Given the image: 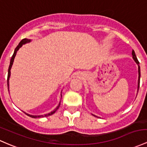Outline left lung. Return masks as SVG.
Returning a JSON list of instances; mask_svg holds the SVG:
<instances>
[{
	"label": "left lung",
	"instance_id": "left-lung-1",
	"mask_svg": "<svg viewBox=\"0 0 147 147\" xmlns=\"http://www.w3.org/2000/svg\"><path fill=\"white\" fill-rule=\"evenodd\" d=\"M132 56H133V60L135 61V63H136L138 65V75H139V76H138V90H139V88H140V67L139 65L140 63H139V61H138V59H137V56H136V55H135V51H134L133 49V51H132ZM93 116L96 117V115H93Z\"/></svg>",
	"mask_w": 147,
	"mask_h": 147
}]
</instances>
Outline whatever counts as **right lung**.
<instances>
[{
    "label": "right lung",
    "instance_id": "right-lung-1",
    "mask_svg": "<svg viewBox=\"0 0 147 147\" xmlns=\"http://www.w3.org/2000/svg\"><path fill=\"white\" fill-rule=\"evenodd\" d=\"M31 41V40H29V39H27V38H24L22 40V41L19 42V44L17 45V47L15 48V49H14V54L13 55H12V58H11L10 59V63H9V68H8V74H7V87H8V91H9V77H10V74H11V68H12V66L13 65V62H14V58H15L16 55H17V51H18V50L20 49L21 47H22V46H23V45H25L26 44V43H28L30 42ZM61 97H62V95H61ZM60 105H61V101L59 102V104L58 105V106L56 107L55 109H54V110L52 111V112L48 113V114H44V115H31V114H27V113L24 112L26 114H27V115L28 116V117H32V118H40V117H48V116H50L51 115V114H54V113L56 112V111L58 109H59V107H60Z\"/></svg>",
    "mask_w": 147,
    "mask_h": 147
}]
</instances>
